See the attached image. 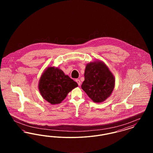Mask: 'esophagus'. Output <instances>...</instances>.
Returning <instances> with one entry per match:
<instances>
[{
    "mask_svg": "<svg viewBox=\"0 0 153 153\" xmlns=\"http://www.w3.org/2000/svg\"><path fill=\"white\" fill-rule=\"evenodd\" d=\"M76 82H77L78 85H79V86H80V85H81V81H80V80H79V79H76Z\"/></svg>",
    "mask_w": 153,
    "mask_h": 153,
    "instance_id": "obj_1",
    "label": "esophagus"
}]
</instances>
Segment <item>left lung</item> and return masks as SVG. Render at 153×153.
I'll list each match as a JSON object with an SVG mask.
<instances>
[{
  "label": "left lung",
  "mask_w": 153,
  "mask_h": 153,
  "mask_svg": "<svg viewBox=\"0 0 153 153\" xmlns=\"http://www.w3.org/2000/svg\"><path fill=\"white\" fill-rule=\"evenodd\" d=\"M81 88L95 102L105 101L112 94L115 79L107 65L100 60L87 64Z\"/></svg>",
  "instance_id": "left-lung-1"
}]
</instances>
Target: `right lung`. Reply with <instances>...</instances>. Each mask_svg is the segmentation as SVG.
I'll list each match as a JSON object with an SVG mask.
<instances>
[{
	"label": "right lung",
	"mask_w": 153,
	"mask_h": 153,
	"mask_svg": "<svg viewBox=\"0 0 153 153\" xmlns=\"http://www.w3.org/2000/svg\"><path fill=\"white\" fill-rule=\"evenodd\" d=\"M78 87L77 83L54 66L45 69L39 80V91L45 100L52 105L61 103L69 92Z\"/></svg>",
	"instance_id": "add662e5"
}]
</instances>
